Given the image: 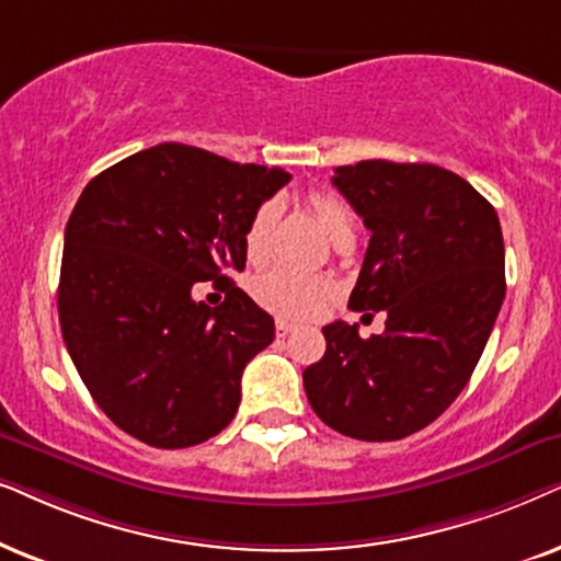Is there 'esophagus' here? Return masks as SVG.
Wrapping results in <instances>:
<instances>
[{
  "label": "esophagus",
  "instance_id": "esophagus-1",
  "mask_svg": "<svg viewBox=\"0 0 561 561\" xmlns=\"http://www.w3.org/2000/svg\"><path fill=\"white\" fill-rule=\"evenodd\" d=\"M295 323H289V320H276V325H274V331H276V335H279V339H285V335H289L295 331Z\"/></svg>",
  "mask_w": 561,
  "mask_h": 561
}]
</instances>
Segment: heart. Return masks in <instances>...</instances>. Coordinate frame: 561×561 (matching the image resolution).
<instances>
[{
  "label": "heart",
  "mask_w": 561,
  "mask_h": 561,
  "mask_svg": "<svg viewBox=\"0 0 561 561\" xmlns=\"http://www.w3.org/2000/svg\"><path fill=\"white\" fill-rule=\"evenodd\" d=\"M310 210L316 213L320 228L335 238L341 230L351 228V215L339 199L331 194L316 192L310 194ZM276 222V203L259 205L251 215L249 226L243 233V249L249 261H264L272 249V228ZM253 297L264 305L266 310L285 318H310L316 316L328 297L333 295V282L328 276L300 272L293 266H274L253 279Z\"/></svg>",
  "instance_id": "obj_1"
}]
</instances>
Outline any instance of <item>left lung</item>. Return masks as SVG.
I'll return each instance as SVG.
<instances>
[{
	"label": "left lung",
	"mask_w": 561,
	"mask_h": 561,
	"mask_svg": "<svg viewBox=\"0 0 561 561\" xmlns=\"http://www.w3.org/2000/svg\"><path fill=\"white\" fill-rule=\"evenodd\" d=\"M333 186L371 230L348 308L387 320L371 339L325 325L305 392L343 436L398 442L436 421L480 362L505 297L503 230L472 184L433 163L358 161Z\"/></svg>",
	"instance_id": "obj_1"
}]
</instances>
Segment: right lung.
<instances>
[{
	"label": "right lung",
	"mask_w": 561,
	"mask_h": 561,
	"mask_svg": "<svg viewBox=\"0 0 561 561\" xmlns=\"http://www.w3.org/2000/svg\"><path fill=\"white\" fill-rule=\"evenodd\" d=\"M282 169L161 144L84 186L64 236L58 320L81 382L117 428L156 449L203 444L233 421L245 364L274 318L226 272ZM227 289L220 309L191 289Z\"/></svg>",
	"instance_id": "1"
}]
</instances>
